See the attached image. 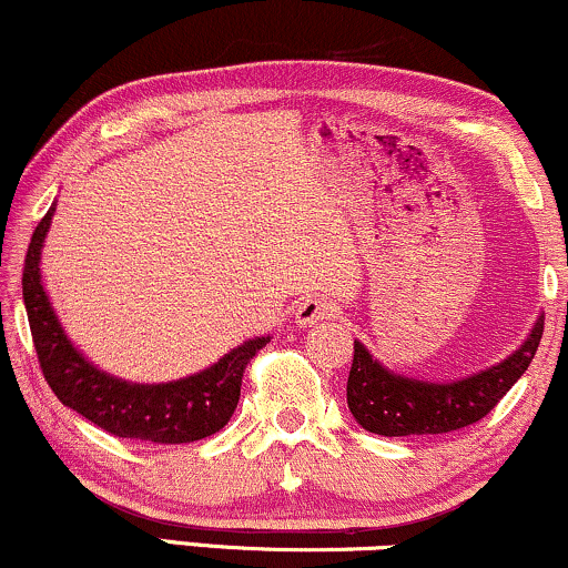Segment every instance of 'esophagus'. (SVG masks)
I'll return each instance as SVG.
<instances>
[{
	"mask_svg": "<svg viewBox=\"0 0 568 568\" xmlns=\"http://www.w3.org/2000/svg\"><path fill=\"white\" fill-rule=\"evenodd\" d=\"M334 316V305L326 297H305L295 307V321L300 326H313Z\"/></svg>",
	"mask_w": 568,
	"mask_h": 568,
	"instance_id": "34e87169",
	"label": "esophagus"
}]
</instances>
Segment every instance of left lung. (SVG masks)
<instances>
[{
    "label": "left lung",
    "instance_id": "1",
    "mask_svg": "<svg viewBox=\"0 0 568 568\" xmlns=\"http://www.w3.org/2000/svg\"><path fill=\"white\" fill-rule=\"evenodd\" d=\"M545 318H537L519 349L458 382H422L384 368L361 342H355L347 376V405L366 432L382 437L445 434L485 418L500 397L521 379L542 339Z\"/></svg>",
    "mask_w": 568,
    "mask_h": 568
}]
</instances>
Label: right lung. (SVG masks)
Returning a JSON list of instances; mask_svg holds the SVG:
<instances>
[{
  "label": "right lung",
  "instance_id": "1",
  "mask_svg": "<svg viewBox=\"0 0 568 568\" xmlns=\"http://www.w3.org/2000/svg\"><path fill=\"white\" fill-rule=\"evenodd\" d=\"M52 215L54 205L39 221L28 244L23 303L39 366L58 400L100 429L139 443L184 445L223 429L240 403L244 368L271 337L244 342L210 368L179 382L134 384L104 374L70 345L41 284V247Z\"/></svg>",
  "mask_w": 568,
  "mask_h": 568
}]
</instances>
